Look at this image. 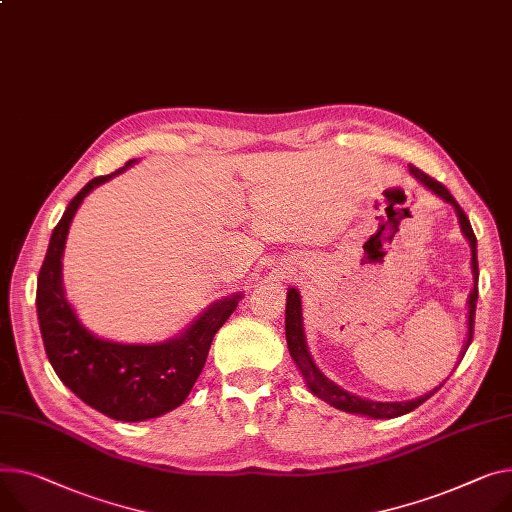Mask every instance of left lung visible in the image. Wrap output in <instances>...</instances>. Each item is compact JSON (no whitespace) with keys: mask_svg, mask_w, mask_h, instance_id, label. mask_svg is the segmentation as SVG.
<instances>
[{"mask_svg":"<svg viewBox=\"0 0 512 512\" xmlns=\"http://www.w3.org/2000/svg\"><path fill=\"white\" fill-rule=\"evenodd\" d=\"M410 173L424 183L430 191H434L438 197L445 199L447 203L455 208L457 216H459V224L463 234L467 236V241L471 245V269H473V290L469 294V333H467V346L463 352H467L471 339H473V325H475V304H478V276H480V269H478V238L473 234V228L469 224V218L465 216L463 208L457 203V199L451 195V191L438 183L436 179H432L430 175H426L424 170H420L418 166L410 164ZM286 342H288V350L292 360L296 362V366L300 368L302 377L309 385V389L313 391V395H317L319 399L327 401L329 405L337 407V410H344L350 414H362L368 418H397L403 416L407 412H414L416 407H420L426 399H430L438 389L426 393L424 397L412 399V401H399V403H381V401H368V399H360L344 389H339L335 383H331L325 374L315 366L309 350H306L304 344V331H302V315H300V294L298 290L290 288L288 290V304H286Z\"/></svg>","mask_w":512,"mask_h":512,"instance_id":"obj_1","label":"left lung"}]
</instances>
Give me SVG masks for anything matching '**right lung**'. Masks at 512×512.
<instances>
[{
	"instance_id": "add662e5",
	"label": "right lung",
	"mask_w": 512,
	"mask_h": 512,
	"mask_svg": "<svg viewBox=\"0 0 512 512\" xmlns=\"http://www.w3.org/2000/svg\"><path fill=\"white\" fill-rule=\"evenodd\" d=\"M96 177L70 201L57 222L37 284V313L47 358L65 387L96 412L121 422H142L179 407L206 364L212 339L238 304V294L203 313L181 337L158 346H125L98 339L76 319L61 288V255L72 218L84 197L109 181Z\"/></svg>"
}]
</instances>
